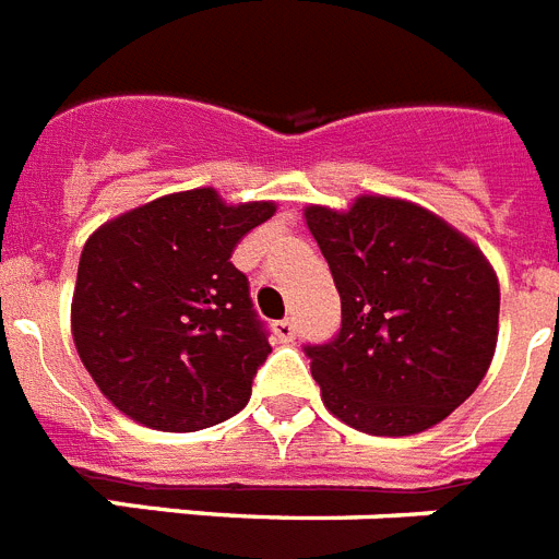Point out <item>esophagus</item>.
<instances>
[{
	"label": "esophagus",
	"instance_id": "34e87169",
	"mask_svg": "<svg viewBox=\"0 0 559 559\" xmlns=\"http://www.w3.org/2000/svg\"><path fill=\"white\" fill-rule=\"evenodd\" d=\"M274 334L280 343H292L297 337V325H294V320H280L274 325Z\"/></svg>",
	"mask_w": 559,
	"mask_h": 559
}]
</instances>
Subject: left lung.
Segmentation results:
<instances>
[{"mask_svg":"<svg viewBox=\"0 0 559 559\" xmlns=\"http://www.w3.org/2000/svg\"><path fill=\"white\" fill-rule=\"evenodd\" d=\"M306 225L341 294V334L306 346L325 409L369 436L444 421L488 374L499 280L479 245L421 204L357 195L308 204Z\"/></svg>","mask_w":559,"mask_h":559,"instance_id":"8db88e82","label":"left lung"}]
</instances>
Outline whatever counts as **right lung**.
<instances>
[{
  "label": "right lung",
  "instance_id": "obj_1",
  "mask_svg": "<svg viewBox=\"0 0 559 559\" xmlns=\"http://www.w3.org/2000/svg\"><path fill=\"white\" fill-rule=\"evenodd\" d=\"M276 213L213 187L109 218L80 253L71 337L97 390L132 421L193 432L236 415L271 346L230 253Z\"/></svg>",
  "mask_w": 559,
  "mask_h": 559
}]
</instances>
